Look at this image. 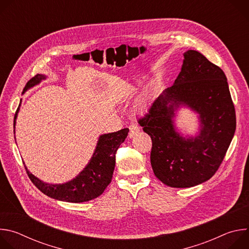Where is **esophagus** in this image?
<instances>
[{
	"label": "esophagus",
	"instance_id": "obj_1",
	"mask_svg": "<svg viewBox=\"0 0 249 249\" xmlns=\"http://www.w3.org/2000/svg\"><path fill=\"white\" fill-rule=\"evenodd\" d=\"M139 131H140V130H139V127H138V126H136V125H134V124L130 125V126H129V135H128L129 138L134 137Z\"/></svg>",
	"mask_w": 249,
	"mask_h": 249
}]
</instances>
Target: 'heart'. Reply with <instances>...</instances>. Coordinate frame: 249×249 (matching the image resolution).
Wrapping results in <instances>:
<instances>
[{
  "label": "heart",
  "mask_w": 249,
  "mask_h": 249,
  "mask_svg": "<svg viewBox=\"0 0 249 249\" xmlns=\"http://www.w3.org/2000/svg\"><path fill=\"white\" fill-rule=\"evenodd\" d=\"M148 97L147 96H141L140 98H138L136 100V103H135V107L137 110L139 111H143L147 108L148 106Z\"/></svg>",
  "instance_id": "b5f03b06"
}]
</instances>
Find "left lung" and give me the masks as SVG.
<instances>
[{"instance_id": "obj_1", "label": "left lung", "mask_w": 249, "mask_h": 249, "mask_svg": "<svg viewBox=\"0 0 249 249\" xmlns=\"http://www.w3.org/2000/svg\"><path fill=\"white\" fill-rule=\"evenodd\" d=\"M181 72L139 119L152 139L151 164L165 185L188 188L216 173L233 138L236 121L223 70L195 50L184 54ZM180 107L198 114L200 128L193 137L177 131L175 112Z\"/></svg>"}]
</instances>
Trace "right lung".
I'll return each instance as SVG.
<instances>
[{"mask_svg": "<svg viewBox=\"0 0 249 249\" xmlns=\"http://www.w3.org/2000/svg\"><path fill=\"white\" fill-rule=\"evenodd\" d=\"M46 78L45 75L37 74L27 82L22 93L34 86H37ZM19 106L14 119V133H16V123ZM128 132L129 129L124 128L117 132L100 135L89 163L75 178L66 183L50 184L44 182L34 176L24 165L28 177L35 186L50 198L70 203L90 201L100 196L111 182L115 167V154L119 146L127 138Z\"/></svg>", "mask_w": 249, "mask_h": 249, "instance_id": "add662e5", "label": "right lung"}]
</instances>
